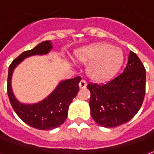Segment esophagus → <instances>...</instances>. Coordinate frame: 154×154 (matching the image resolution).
<instances>
[{"instance_id":"obj_1","label":"esophagus","mask_w":154,"mask_h":154,"mask_svg":"<svg viewBox=\"0 0 154 154\" xmlns=\"http://www.w3.org/2000/svg\"><path fill=\"white\" fill-rule=\"evenodd\" d=\"M86 87H87V82H86V81L82 79L79 82V87L80 88H86Z\"/></svg>"}]
</instances>
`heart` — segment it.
Returning <instances> with one entry per match:
<instances>
[{
	"mask_svg": "<svg viewBox=\"0 0 154 154\" xmlns=\"http://www.w3.org/2000/svg\"><path fill=\"white\" fill-rule=\"evenodd\" d=\"M75 59L88 63L87 76L96 82L110 80L123 63L122 51L105 43H97L82 47L75 51Z\"/></svg>",
	"mask_w": 154,
	"mask_h": 154,
	"instance_id": "obj_1",
	"label": "heart"
}]
</instances>
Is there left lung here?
<instances>
[{
  "label": "left lung",
  "mask_w": 154,
  "mask_h": 154,
  "mask_svg": "<svg viewBox=\"0 0 154 154\" xmlns=\"http://www.w3.org/2000/svg\"><path fill=\"white\" fill-rule=\"evenodd\" d=\"M146 70L132 51L123 73L105 85L89 83L91 116L97 124L114 128L132 119L142 106L145 95Z\"/></svg>",
  "instance_id": "left-lung-1"
}]
</instances>
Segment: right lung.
Wrapping results in <instances>:
<instances>
[{"instance_id": "1", "label": "right lung", "mask_w": 154, "mask_h": 154, "mask_svg": "<svg viewBox=\"0 0 154 154\" xmlns=\"http://www.w3.org/2000/svg\"><path fill=\"white\" fill-rule=\"evenodd\" d=\"M53 45L49 40L38 44L31 50L25 51L13 61L9 67L7 94L15 113L28 125L42 130H50L63 125L67 116L68 107L79 91L80 77L62 81L52 93L38 103L20 102L13 93L11 78L13 72L26 57L34 55H44L49 53Z\"/></svg>"}]
</instances>
